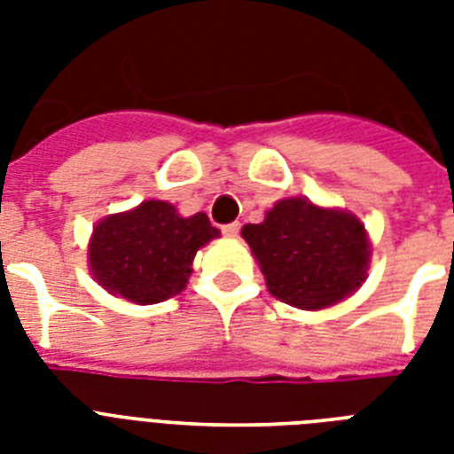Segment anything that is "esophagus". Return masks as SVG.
<instances>
[{
  "label": "esophagus",
  "mask_w": 454,
  "mask_h": 454,
  "mask_svg": "<svg viewBox=\"0 0 454 454\" xmlns=\"http://www.w3.org/2000/svg\"><path fill=\"white\" fill-rule=\"evenodd\" d=\"M221 233L226 235V238H238V233H240V223H238V221L226 223V226H221Z\"/></svg>",
  "instance_id": "34e87169"
}]
</instances>
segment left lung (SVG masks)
<instances>
[{"label":"left lung","mask_w":454,"mask_h":454,"mask_svg":"<svg viewBox=\"0 0 454 454\" xmlns=\"http://www.w3.org/2000/svg\"><path fill=\"white\" fill-rule=\"evenodd\" d=\"M242 238L259 259L270 294L297 309L332 306L365 280V226L351 214L287 198L262 223L242 228Z\"/></svg>","instance_id":"1"}]
</instances>
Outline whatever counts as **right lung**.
<instances>
[{
  "instance_id": "obj_1",
  "label": "right lung",
  "mask_w": 454,
  "mask_h": 454,
  "mask_svg": "<svg viewBox=\"0 0 454 454\" xmlns=\"http://www.w3.org/2000/svg\"><path fill=\"white\" fill-rule=\"evenodd\" d=\"M216 235L207 214L184 219L169 202L148 200L94 228L89 263L110 294L157 303L184 290L195 252Z\"/></svg>"
}]
</instances>
